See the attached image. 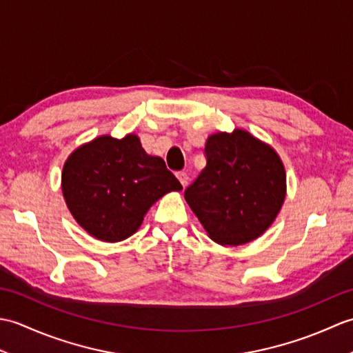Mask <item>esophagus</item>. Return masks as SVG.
Instances as JSON below:
<instances>
[{
	"label": "esophagus",
	"instance_id": "1",
	"mask_svg": "<svg viewBox=\"0 0 353 353\" xmlns=\"http://www.w3.org/2000/svg\"><path fill=\"white\" fill-rule=\"evenodd\" d=\"M176 176H177V179H179V182H181V183H182V186L185 188V186L188 185V179H190V177H188V174H186L185 171H179Z\"/></svg>",
	"mask_w": 353,
	"mask_h": 353
}]
</instances>
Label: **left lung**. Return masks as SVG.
<instances>
[{
	"label": "left lung",
	"mask_w": 353,
	"mask_h": 353,
	"mask_svg": "<svg viewBox=\"0 0 353 353\" xmlns=\"http://www.w3.org/2000/svg\"><path fill=\"white\" fill-rule=\"evenodd\" d=\"M205 156L206 167L185 190V200L208 235L223 245H239L264 234L287 188L279 156L239 129L209 137Z\"/></svg>",
	"instance_id": "1"
}]
</instances>
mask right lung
<instances>
[{"label":"right lung","mask_w":353,"mask_h":353,"mask_svg":"<svg viewBox=\"0 0 353 353\" xmlns=\"http://www.w3.org/2000/svg\"><path fill=\"white\" fill-rule=\"evenodd\" d=\"M181 190L163 159L147 154L137 134L100 137L79 147L62 172L72 216L88 234L108 243L133 235L156 200Z\"/></svg>","instance_id":"1"}]
</instances>
